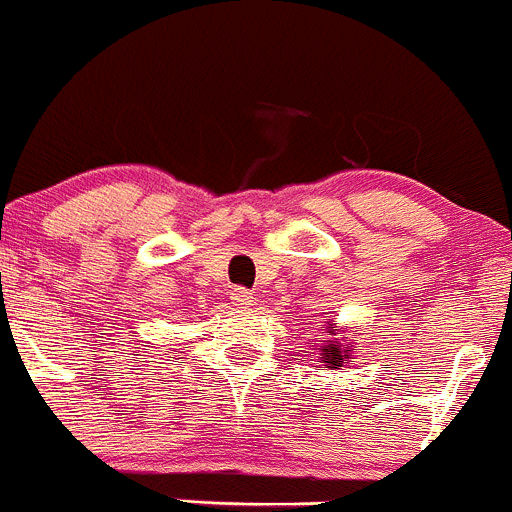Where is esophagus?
<instances>
[{"label":"esophagus","mask_w":512,"mask_h":512,"mask_svg":"<svg viewBox=\"0 0 512 512\" xmlns=\"http://www.w3.org/2000/svg\"><path fill=\"white\" fill-rule=\"evenodd\" d=\"M231 303L236 308H249V305H254V293H249L246 288H236V291H231Z\"/></svg>","instance_id":"1"}]
</instances>
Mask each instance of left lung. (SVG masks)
<instances>
[{"mask_svg": "<svg viewBox=\"0 0 512 512\" xmlns=\"http://www.w3.org/2000/svg\"><path fill=\"white\" fill-rule=\"evenodd\" d=\"M325 333L330 335L328 340H320V347L313 345V350L320 352V362H323L325 367H330V370H340L342 365L355 360V355H352V347L355 345H350L347 340L337 337L340 333H345V328H340L335 320H325Z\"/></svg>", "mask_w": 512, "mask_h": 512, "instance_id": "obj_1", "label": "left lung"}]
</instances>
